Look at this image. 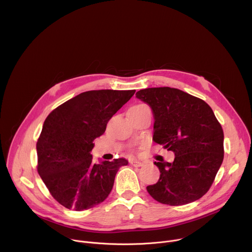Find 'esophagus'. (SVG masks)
Segmentation results:
<instances>
[{"label": "esophagus", "mask_w": 252, "mask_h": 252, "mask_svg": "<svg viewBox=\"0 0 252 252\" xmlns=\"http://www.w3.org/2000/svg\"><path fill=\"white\" fill-rule=\"evenodd\" d=\"M129 163L133 166H141L142 165V162L138 161V160H134V159H130L129 160Z\"/></svg>", "instance_id": "34e87169"}]
</instances>
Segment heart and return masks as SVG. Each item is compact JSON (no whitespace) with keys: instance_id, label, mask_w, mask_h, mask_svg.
Segmentation results:
<instances>
[{"instance_id":"obj_1","label":"heart","mask_w":252,"mask_h":252,"mask_svg":"<svg viewBox=\"0 0 252 252\" xmlns=\"http://www.w3.org/2000/svg\"><path fill=\"white\" fill-rule=\"evenodd\" d=\"M145 104H135L133 106H131L128 111H136V110H141V109H146Z\"/></svg>"}]
</instances>
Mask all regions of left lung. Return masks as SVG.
Masks as SVG:
<instances>
[{
    "mask_svg": "<svg viewBox=\"0 0 252 252\" xmlns=\"http://www.w3.org/2000/svg\"><path fill=\"white\" fill-rule=\"evenodd\" d=\"M153 110V139L173 152L172 162L155 161L158 182L147 187L157 201L183 205L195 201L210 189L223 160V130L211 107L181 90L162 87L135 94Z\"/></svg>",
    "mask_w": 252,
    "mask_h": 252,
    "instance_id": "8db88e82",
    "label": "left lung"
}]
</instances>
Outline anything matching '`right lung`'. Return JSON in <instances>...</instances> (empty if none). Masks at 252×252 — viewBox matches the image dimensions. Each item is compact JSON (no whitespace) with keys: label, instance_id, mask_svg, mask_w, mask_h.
I'll return each mask as SVG.
<instances>
[{"label":"right lung","instance_id":"1","mask_svg":"<svg viewBox=\"0 0 252 252\" xmlns=\"http://www.w3.org/2000/svg\"><path fill=\"white\" fill-rule=\"evenodd\" d=\"M135 90L89 91L59 105L46 119L37 141L38 172L52 196L76 211L102 202L125 158L95 163L94 140Z\"/></svg>","mask_w":252,"mask_h":252}]
</instances>
